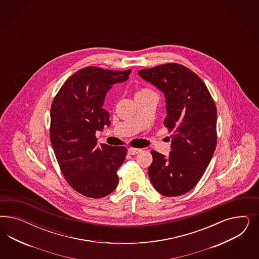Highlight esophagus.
<instances>
[{
	"mask_svg": "<svg viewBox=\"0 0 259 259\" xmlns=\"http://www.w3.org/2000/svg\"><path fill=\"white\" fill-rule=\"evenodd\" d=\"M140 152H141V149H138V148H129L128 149V153L130 154V155H137V154H139Z\"/></svg>",
	"mask_w": 259,
	"mask_h": 259,
	"instance_id": "esophagus-1",
	"label": "esophagus"
}]
</instances>
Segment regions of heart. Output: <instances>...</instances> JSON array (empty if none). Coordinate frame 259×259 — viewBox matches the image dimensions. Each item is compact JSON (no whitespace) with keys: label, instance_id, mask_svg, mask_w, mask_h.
Instances as JSON below:
<instances>
[{"label":"heart","instance_id":"heart-1","mask_svg":"<svg viewBox=\"0 0 259 259\" xmlns=\"http://www.w3.org/2000/svg\"><path fill=\"white\" fill-rule=\"evenodd\" d=\"M150 92H152V91L150 90L149 88H145V87H143V88H141V89H139V90H138V92L136 93V97L147 94V93H150Z\"/></svg>","mask_w":259,"mask_h":259}]
</instances>
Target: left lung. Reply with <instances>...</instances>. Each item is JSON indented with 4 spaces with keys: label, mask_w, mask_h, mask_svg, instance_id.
Returning a JSON list of instances; mask_svg holds the SVG:
<instances>
[{
    "label": "left lung",
    "mask_w": 259,
    "mask_h": 259,
    "mask_svg": "<svg viewBox=\"0 0 259 259\" xmlns=\"http://www.w3.org/2000/svg\"><path fill=\"white\" fill-rule=\"evenodd\" d=\"M139 74L164 93V126L172 133L169 157L151 151L150 181L163 196L184 195L200 181L217 147L215 103L203 80L180 63H164Z\"/></svg>",
    "instance_id": "8db88e82"
}]
</instances>
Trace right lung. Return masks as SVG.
<instances>
[{
  "instance_id": "right-lung-1",
  "label": "right lung",
  "mask_w": 259,
  "mask_h": 259,
  "mask_svg": "<svg viewBox=\"0 0 259 259\" xmlns=\"http://www.w3.org/2000/svg\"><path fill=\"white\" fill-rule=\"evenodd\" d=\"M130 73L81 68L65 80L51 104L49 136L57 161L67 183L87 197L101 198L118 186L117 172L127 149L97 145L96 132L111 124L109 113L102 108L107 91Z\"/></svg>"
}]
</instances>
